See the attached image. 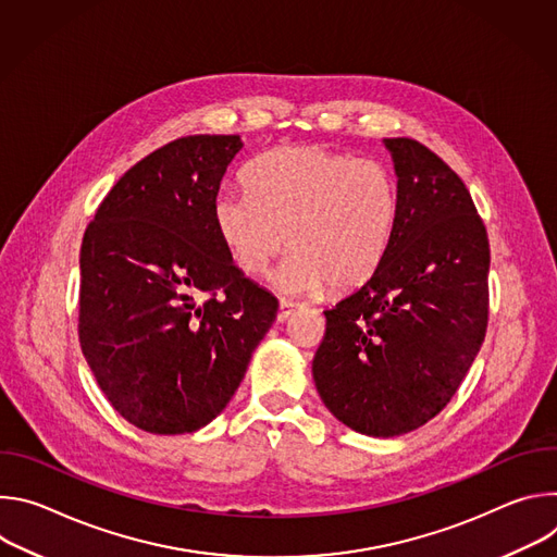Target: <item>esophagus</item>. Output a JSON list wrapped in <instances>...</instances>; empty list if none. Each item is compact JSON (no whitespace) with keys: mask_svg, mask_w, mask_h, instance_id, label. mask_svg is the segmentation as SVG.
Masks as SVG:
<instances>
[{"mask_svg":"<svg viewBox=\"0 0 557 557\" xmlns=\"http://www.w3.org/2000/svg\"><path fill=\"white\" fill-rule=\"evenodd\" d=\"M297 306H299V304L293 301V299H282V301H280V310H277V322H286L288 317L295 312Z\"/></svg>","mask_w":557,"mask_h":557,"instance_id":"obj_1","label":"esophagus"}]
</instances>
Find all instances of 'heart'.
I'll list each match as a JSON object with an SVG mask.
<instances>
[{"instance_id": "b5f03b06", "label": "heart", "mask_w": 557, "mask_h": 557, "mask_svg": "<svg viewBox=\"0 0 557 557\" xmlns=\"http://www.w3.org/2000/svg\"><path fill=\"white\" fill-rule=\"evenodd\" d=\"M247 191H220L213 228L233 264L264 275L290 245L277 273L284 290L344 293L379 269L399 213L392 172L326 147H277L249 163Z\"/></svg>"}]
</instances>
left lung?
I'll list each match as a JSON object with an SVG mask.
<instances>
[{
  "mask_svg": "<svg viewBox=\"0 0 557 557\" xmlns=\"http://www.w3.org/2000/svg\"><path fill=\"white\" fill-rule=\"evenodd\" d=\"M399 213L374 275L324 310L312 359L324 406L389 438L434 419L479 355L490 317V240L465 183L412 138H383Z\"/></svg>",
  "mask_w": 557,
  "mask_h": 557,
  "instance_id": "obj_1",
  "label": "left lung"
}]
</instances>
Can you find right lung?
Instances as JSON below:
<instances>
[{
	"mask_svg": "<svg viewBox=\"0 0 557 557\" xmlns=\"http://www.w3.org/2000/svg\"><path fill=\"white\" fill-rule=\"evenodd\" d=\"M240 149L235 134L168 143L121 176L86 228L78 342L138 430L211 423L275 322L277 299L233 264L211 220Z\"/></svg>",
	"mask_w": 557,
	"mask_h": 557,
	"instance_id": "1",
	"label": "right lung"
}]
</instances>
